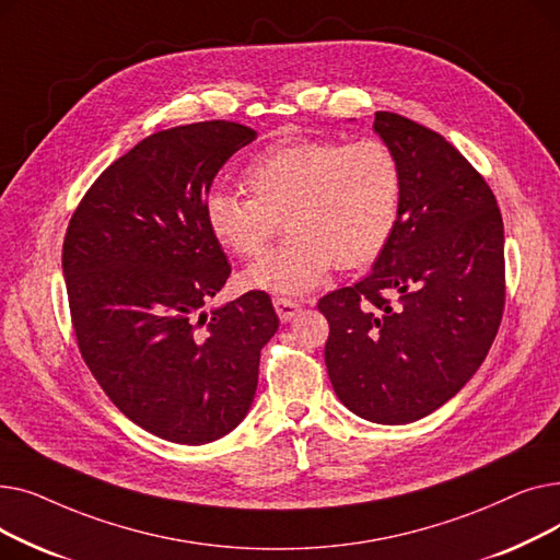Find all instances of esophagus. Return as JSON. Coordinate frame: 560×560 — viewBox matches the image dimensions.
I'll return each instance as SVG.
<instances>
[{
	"instance_id": "obj_1",
	"label": "esophagus",
	"mask_w": 560,
	"mask_h": 560,
	"mask_svg": "<svg viewBox=\"0 0 560 560\" xmlns=\"http://www.w3.org/2000/svg\"><path fill=\"white\" fill-rule=\"evenodd\" d=\"M272 302H275V311H277V315L281 317V322H290L292 317H295V315L302 311L300 302H295V300H288V298H275Z\"/></svg>"
}]
</instances>
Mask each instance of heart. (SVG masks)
Returning <instances> with one entry per match:
<instances>
[{"label": "heart", "instance_id": "1", "mask_svg": "<svg viewBox=\"0 0 560 560\" xmlns=\"http://www.w3.org/2000/svg\"><path fill=\"white\" fill-rule=\"evenodd\" d=\"M249 197L215 188L203 201L213 238L241 258H260L281 218L285 243L247 270L245 283L302 295L334 265L357 270L390 245L401 211V167L381 138H298L258 154L243 172Z\"/></svg>", "mask_w": 560, "mask_h": 560}]
</instances>
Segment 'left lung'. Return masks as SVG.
<instances>
[{"label":"left lung","instance_id":"obj_1","mask_svg":"<svg viewBox=\"0 0 560 560\" xmlns=\"http://www.w3.org/2000/svg\"><path fill=\"white\" fill-rule=\"evenodd\" d=\"M401 167L395 235L372 272L317 302L338 399L363 420L416 422L483 363L504 313V222L483 176L443 136L378 110Z\"/></svg>","mask_w":560,"mask_h":560}]
</instances>
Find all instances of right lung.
Listing matches in <instances>:
<instances>
[{
  "mask_svg": "<svg viewBox=\"0 0 560 560\" xmlns=\"http://www.w3.org/2000/svg\"><path fill=\"white\" fill-rule=\"evenodd\" d=\"M254 138L226 120L147 136L97 176L66 231L81 357L131 422L170 443H213L243 422L260 349L279 329L262 290L203 311L231 275L203 201Z\"/></svg>",
  "mask_w": 560,
  "mask_h": 560,
  "instance_id": "obj_1",
  "label": "right lung"
}]
</instances>
